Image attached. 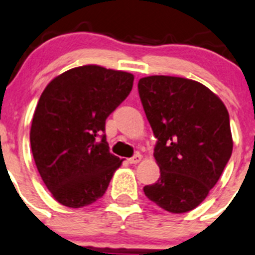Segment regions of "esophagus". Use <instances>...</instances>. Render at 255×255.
<instances>
[{
    "instance_id": "esophagus-1",
    "label": "esophagus",
    "mask_w": 255,
    "mask_h": 255,
    "mask_svg": "<svg viewBox=\"0 0 255 255\" xmlns=\"http://www.w3.org/2000/svg\"><path fill=\"white\" fill-rule=\"evenodd\" d=\"M141 160H142V156L139 153H137V154H134V156L133 157H130V158H128V163H130V165H135V163H138V162H141Z\"/></svg>"
}]
</instances>
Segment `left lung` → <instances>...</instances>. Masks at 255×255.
Here are the masks:
<instances>
[{"label": "left lung", "instance_id": "8db88e82", "mask_svg": "<svg viewBox=\"0 0 255 255\" xmlns=\"http://www.w3.org/2000/svg\"><path fill=\"white\" fill-rule=\"evenodd\" d=\"M138 93L157 138L153 156L161 173L144 195L168 213H187L205 200L232 156L227 107L205 85L185 78H142Z\"/></svg>", "mask_w": 255, "mask_h": 255}]
</instances>
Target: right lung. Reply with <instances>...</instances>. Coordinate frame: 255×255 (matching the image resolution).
I'll return each instance as SVG.
<instances>
[{
  "instance_id": "obj_1",
  "label": "right lung",
  "mask_w": 255,
  "mask_h": 255,
  "mask_svg": "<svg viewBox=\"0 0 255 255\" xmlns=\"http://www.w3.org/2000/svg\"><path fill=\"white\" fill-rule=\"evenodd\" d=\"M132 74L84 65L60 74L42 92L30 130L31 151L47 190L78 209L101 199L122 161L109 152L106 120L128 97Z\"/></svg>"
}]
</instances>
